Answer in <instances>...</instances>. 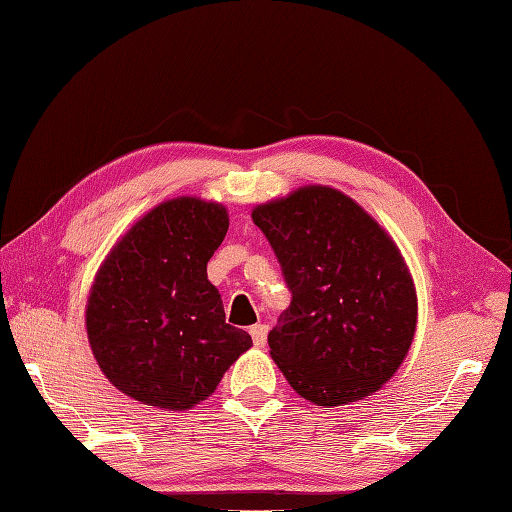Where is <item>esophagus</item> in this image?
I'll return each mask as SVG.
<instances>
[{
  "label": "esophagus",
  "instance_id": "1",
  "mask_svg": "<svg viewBox=\"0 0 512 512\" xmlns=\"http://www.w3.org/2000/svg\"><path fill=\"white\" fill-rule=\"evenodd\" d=\"M249 334H252L256 347H263L265 341H267V325H260V323L252 325V327H249Z\"/></svg>",
  "mask_w": 512,
  "mask_h": 512
}]
</instances>
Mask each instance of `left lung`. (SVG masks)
<instances>
[{"label":"left lung","instance_id":"1","mask_svg":"<svg viewBox=\"0 0 512 512\" xmlns=\"http://www.w3.org/2000/svg\"><path fill=\"white\" fill-rule=\"evenodd\" d=\"M292 303L267 336L287 383L316 406L370 397L399 370L417 292L388 231L339 189L310 185L252 211Z\"/></svg>","mask_w":512,"mask_h":512}]
</instances>
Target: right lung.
I'll return each instance as SVG.
<instances>
[{
    "instance_id": "obj_1",
    "label": "right lung",
    "mask_w": 512,
    "mask_h": 512,
    "mask_svg": "<svg viewBox=\"0 0 512 512\" xmlns=\"http://www.w3.org/2000/svg\"><path fill=\"white\" fill-rule=\"evenodd\" d=\"M229 229L218 202L182 196L144 214L95 274L86 334L115 388L147 406L205 401L252 336L225 323L207 263Z\"/></svg>"
}]
</instances>
